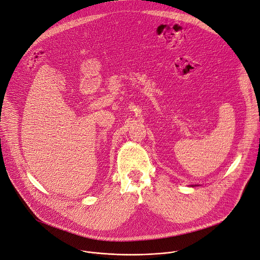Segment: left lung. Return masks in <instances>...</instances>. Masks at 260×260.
Segmentation results:
<instances>
[{
  "label": "left lung",
  "mask_w": 260,
  "mask_h": 260,
  "mask_svg": "<svg viewBox=\"0 0 260 260\" xmlns=\"http://www.w3.org/2000/svg\"><path fill=\"white\" fill-rule=\"evenodd\" d=\"M192 187H193V186H192Z\"/></svg>",
  "instance_id": "1"
}]
</instances>
